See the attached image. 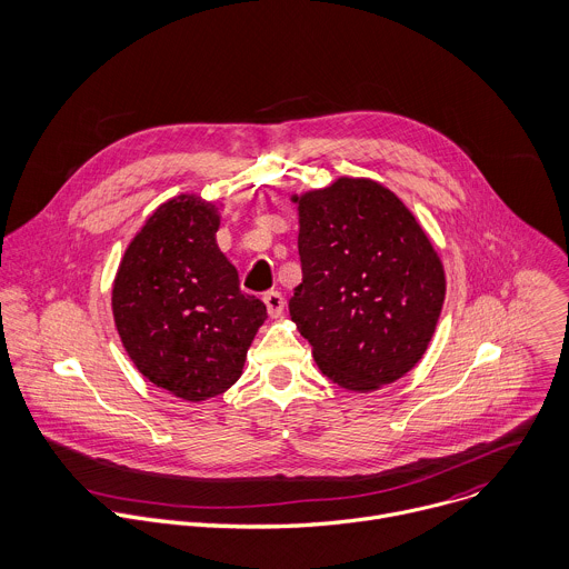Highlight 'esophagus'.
Instances as JSON below:
<instances>
[{"mask_svg":"<svg viewBox=\"0 0 569 569\" xmlns=\"http://www.w3.org/2000/svg\"><path fill=\"white\" fill-rule=\"evenodd\" d=\"M264 305H267V311L271 318H282L287 300L280 291H269V293H264Z\"/></svg>","mask_w":569,"mask_h":569,"instance_id":"34e87169","label":"esophagus"}]
</instances>
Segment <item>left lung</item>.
Returning a JSON list of instances; mask_svg holds the SVG:
<instances>
[{"label":"left lung","instance_id":"8db88e82","mask_svg":"<svg viewBox=\"0 0 569 569\" xmlns=\"http://www.w3.org/2000/svg\"><path fill=\"white\" fill-rule=\"evenodd\" d=\"M302 282L289 313L320 372L352 392L408 375L426 355L443 264L421 223L383 183L338 177L293 194Z\"/></svg>","mask_w":569,"mask_h":569}]
</instances>
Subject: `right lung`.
Instances as JSON below:
<instances>
[{
	"mask_svg": "<svg viewBox=\"0 0 569 569\" xmlns=\"http://www.w3.org/2000/svg\"><path fill=\"white\" fill-rule=\"evenodd\" d=\"M219 206L194 192L163 201L128 244L111 284V313L137 370L183 401L229 390L267 307L240 289L219 247Z\"/></svg>",
	"mask_w": 569,
	"mask_h": 569,
	"instance_id": "add662e5",
	"label": "right lung"
}]
</instances>
